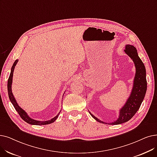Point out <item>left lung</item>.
I'll return each mask as SVG.
<instances>
[{"mask_svg":"<svg viewBox=\"0 0 157 157\" xmlns=\"http://www.w3.org/2000/svg\"><path fill=\"white\" fill-rule=\"evenodd\" d=\"M125 48V52L133 59L136 67L134 84L130 96L125 105L121 109L119 119L111 123V124H119L130 120L139 109L147 90L146 69L144 63L138 56L137 49L131 45H126ZM90 115L97 121L106 124L94 117L92 114L90 113Z\"/></svg>","mask_w":157,"mask_h":157,"instance_id":"8db88e82","label":"left lung"}]
</instances>
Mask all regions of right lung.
Returning <instances> with one entry per match:
<instances>
[{
    "instance_id": "1",
    "label": "right lung",
    "mask_w": 157,
    "mask_h": 157,
    "mask_svg": "<svg viewBox=\"0 0 157 157\" xmlns=\"http://www.w3.org/2000/svg\"><path fill=\"white\" fill-rule=\"evenodd\" d=\"M18 62V60H15V62L13 63L12 68H11V71L10 75V77L8 78V95H9V98L10 99L11 101V102L12 103L13 106L15 107V110L17 111L18 113L19 114V115L20 116L24 121H25L26 122H28V124H34V125H45V124H49L51 123H52L53 122L55 121L56 120V119L58 118V115L59 114V113L56 115V117H54V118H52V119L49 120V121H36V120H34L31 119L28 114L26 113V112L22 110V109L20 108L18 104L17 103L16 100L15 99V98L13 97V93L11 92V84H12V79H13V71H14L15 69V67L17 65Z\"/></svg>"
}]
</instances>
